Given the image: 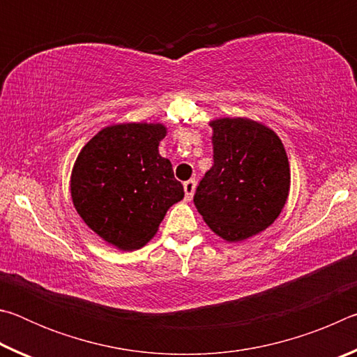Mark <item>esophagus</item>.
Here are the masks:
<instances>
[{
    "mask_svg": "<svg viewBox=\"0 0 357 357\" xmlns=\"http://www.w3.org/2000/svg\"><path fill=\"white\" fill-rule=\"evenodd\" d=\"M197 187V181L195 179H189L184 183V192H185V200H192L193 192H195Z\"/></svg>",
    "mask_w": 357,
    "mask_h": 357,
    "instance_id": "1",
    "label": "esophagus"
}]
</instances>
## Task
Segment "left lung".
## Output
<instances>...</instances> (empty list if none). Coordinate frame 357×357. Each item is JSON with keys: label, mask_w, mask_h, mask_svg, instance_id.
<instances>
[{"label": "left lung", "mask_w": 357, "mask_h": 357, "mask_svg": "<svg viewBox=\"0 0 357 357\" xmlns=\"http://www.w3.org/2000/svg\"><path fill=\"white\" fill-rule=\"evenodd\" d=\"M213 128L214 165L193 203L209 228L236 243L268 228L285 206L289 165L273 130L247 118H222Z\"/></svg>", "instance_id": "left-lung-1"}]
</instances>
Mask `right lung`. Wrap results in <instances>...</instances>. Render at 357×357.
Segmentation results:
<instances>
[{
  "label": "right lung",
  "mask_w": 357,
  "mask_h": 357,
  "mask_svg": "<svg viewBox=\"0 0 357 357\" xmlns=\"http://www.w3.org/2000/svg\"><path fill=\"white\" fill-rule=\"evenodd\" d=\"M162 124L102 129L78 154L72 202L84 223L121 250L140 249L154 236L168 208L184 198L172 162L159 154Z\"/></svg>",
  "instance_id": "add662e5"
}]
</instances>
